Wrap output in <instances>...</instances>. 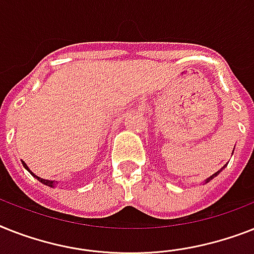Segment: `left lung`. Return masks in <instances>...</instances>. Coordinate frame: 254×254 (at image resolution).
I'll return each mask as SVG.
<instances>
[{
	"label": "left lung",
	"mask_w": 254,
	"mask_h": 254,
	"mask_svg": "<svg viewBox=\"0 0 254 254\" xmlns=\"http://www.w3.org/2000/svg\"><path fill=\"white\" fill-rule=\"evenodd\" d=\"M224 167H226V166H224ZM224 167H223V168H224ZM223 168H220V170H219V171H218V172H215V174H214V175H211V176H210V177H209V179H206V180H205V184H206V183H209V181H210V180H213V179H214V177H215V176H218V175H219V174H220V171L223 170Z\"/></svg>",
	"instance_id": "1"
}]
</instances>
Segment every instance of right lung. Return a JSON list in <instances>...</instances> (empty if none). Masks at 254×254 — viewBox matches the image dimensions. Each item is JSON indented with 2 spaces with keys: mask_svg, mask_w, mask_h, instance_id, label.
<instances>
[{
  "mask_svg": "<svg viewBox=\"0 0 254 254\" xmlns=\"http://www.w3.org/2000/svg\"><path fill=\"white\" fill-rule=\"evenodd\" d=\"M23 167H24V168H26L27 171H28V172H30L31 175H32V176H34V177H36V179H38V180L40 181V183H43V184H44V185H47V187H51V188H53V187H55L56 184H57V183H56V181H52V180H45V179H41V177H38V176H36V175H34V174H32V172H31V171L28 170V167H27V164H26V163H24V162H23Z\"/></svg>",
  "mask_w": 254,
  "mask_h": 254,
  "instance_id": "right-lung-1",
  "label": "right lung"
}]
</instances>
